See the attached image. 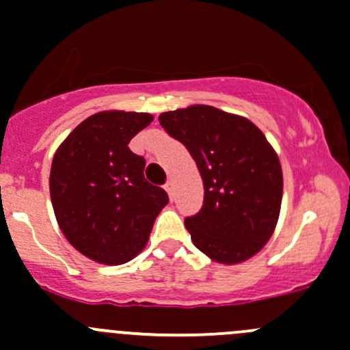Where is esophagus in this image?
Masks as SVG:
<instances>
[{
	"label": "esophagus",
	"instance_id": "esophagus-1",
	"mask_svg": "<svg viewBox=\"0 0 350 350\" xmlns=\"http://www.w3.org/2000/svg\"><path fill=\"white\" fill-rule=\"evenodd\" d=\"M164 188H165V191H167L169 193V197H174V185H172V181H167L164 185Z\"/></svg>",
	"mask_w": 350,
	"mask_h": 350
}]
</instances>
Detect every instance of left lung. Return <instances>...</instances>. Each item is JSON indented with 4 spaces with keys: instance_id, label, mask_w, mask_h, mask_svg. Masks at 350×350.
Returning <instances> with one entry per match:
<instances>
[{
    "instance_id": "1",
    "label": "left lung",
    "mask_w": 350,
    "mask_h": 350,
    "mask_svg": "<svg viewBox=\"0 0 350 350\" xmlns=\"http://www.w3.org/2000/svg\"><path fill=\"white\" fill-rule=\"evenodd\" d=\"M160 126L190 152L204 181V205L186 217L198 250L238 264L262 249L282 207L278 155L249 119L208 105L164 112Z\"/></svg>"
}]
</instances>
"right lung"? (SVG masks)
Wrapping results in <instances>:
<instances>
[{
    "instance_id": "add662e5",
    "label": "right lung",
    "mask_w": 350,
    "mask_h": 350,
    "mask_svg": "<svg viewBox=\"0 0 350 350\" xmlns=\"http://www.w3.org/2000/svg\"><path fill=\"white\" fill-rule=\"evenodd\" d=\"M152 120L150 113H94L53 157L50 195L58 226L74 249L96 262L117 266L138 256L169 202L145 179V159L127 146Z\"/></svg>"
}]
</instances>
